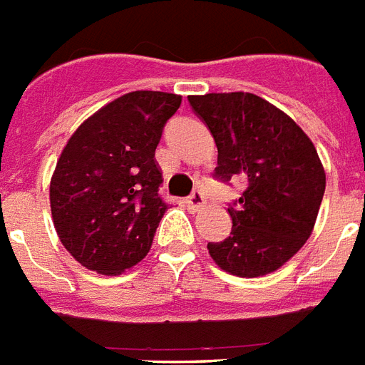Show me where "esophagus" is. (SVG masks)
Masks as SVG:
<instances>
[{
    "instance_id": "esophagus-1",
    "label": "esophagus",
    "mask_w": 365,
    "mask_h": 365,
    "mask_svg": "<svg viewBox=\"0 0 365 365\" xmlns=\"http://www.w3.org/2000/svg\"><path fill=\"white\" fill-rule=\"evenodd\" d=\"M203 203H205V197L201 192H192V196L186 197V205L190 209H200V207H203Z\"/></svg>"
}]
</instances>
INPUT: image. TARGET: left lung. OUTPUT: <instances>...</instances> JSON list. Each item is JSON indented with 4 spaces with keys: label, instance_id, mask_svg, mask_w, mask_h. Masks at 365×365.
<instances>
[{
    "label": "left lung",
    "instance_id": "1",
    "mask_svg": "<svg viewBox=\"0 0 365 365\" xmlns=\"http://www.w3.org/2000/svg\"><path fill=\"white\" fill-rule=\"evenodd\" d=\"M188 101L217 143L218 177L239 175L247 182L228 209L232 233L207 245L209 255L232 275L273 273L313 233L326 188L319 153L287 113L260 96L212 92Z\"/></svg>",
    "mask_w": 365,
    "mask_h": 365
}]
</instances>
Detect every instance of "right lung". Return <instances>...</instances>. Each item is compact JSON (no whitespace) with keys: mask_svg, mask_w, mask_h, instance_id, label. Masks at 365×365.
<instances>
[{"mask_svg":"<svg viewBox=\"0 0 365 365\" xmlns=\"http://www.w3.org/2000/svg\"><path fill=\"white\" fill-rule=\"evenodd\" d=\"M182 98L135 90L77 128L51 179L58 237L86 269L120 275L150 250L168 203L154 153Z\"/></svg>","mask_w":365,"mask_h":365,"instance_id":"obj_1","label":"right lung"}]
</instances>
